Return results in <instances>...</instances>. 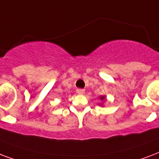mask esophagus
Returning a JSON list of instances; mask_svg holds the SVG:
<instances>
[{"mask_svg":"<svg viewBox=\"0 0 159 159\" xmlns=\"http://www.w3.org/2000/svg\"><path fill=\"white\" fill-rule=\"evenodd\" d=\"M77 93H78V94H83V93H85V90L84 89L78 88V89H77Z\"/></svg>","mask_w":159,"mask_h":159,"instance_id":"1","label":"esophagus"}]
</instances>
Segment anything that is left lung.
Returning a JSON list of instances; mask_svg holds the SVG:
<instances>
[{
    "mask_svg": "<svg viewBox=\"0 0 159 159\" xmlns=\"http://www.w3.org/2000/svg\"><path fill=\"white\" fill-rule=\"evenodd\" d=\"M100 98H101V100H103V99H105V97H101Z\"/></svg>",
    "mask_w": 159,
    "mask_h": 159,
    "instance_id": "obj_1",
    "label": "left lung"
}]
</instances>
